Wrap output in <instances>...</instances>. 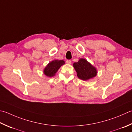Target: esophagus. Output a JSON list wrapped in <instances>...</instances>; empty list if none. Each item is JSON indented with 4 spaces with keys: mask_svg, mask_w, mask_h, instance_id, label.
I'll use <instances>...</instances> for the list:
<instances>
[{
    "mask_svg": "<svg viewBox=\"0 0 132 132\" xmlns=\"http://www.w3.org/2000/svg\"><path fill=\"white\" fill-rule=\"evenodd\" d=\"M66 63L68 64H71V61L70 60H67L66 61Z\"/></svg>",
    "mask_w": 132,
    "mask_h": 132,
    "instance_id": "obj_1",
    "label": "esophagus"
}]
</instances>
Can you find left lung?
Masks as SVG:
<instances>
[{
    "label": "left lung",
    "instance_id": "left-lung-1",
    "mask_svg": "<svg viewBox=\"0 0 132 132\" xmlns=\"http://www.w3.org/2000/svg\"><path fill=\"white\" fill-rule=\"evenodd\" d=\"M73 67L77 72V77L83 81L94 78L97 74L95 67L84 58H80L78 62L74 63Z\"/></svg>",
    "mask_w": 132,
    "mask_h": 132
}]
</instances>
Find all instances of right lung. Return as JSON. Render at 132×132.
Segmentation results:
<instances>
[{"label": "right lung", "mask_w": 132, "mask_h": 132, "mask_svg": "<svg viewBox=\"0 0 132 132\" xmlns=\"http://www.w3.org/2000/svg\"><path fill=\"white\" fill-rule=\"evenodd\" d=\"M65 63V62L63 60L52 61L49 62L43 70V73L48 77H52L55 76V74L58 71L59 69Z\"/></svg>", "instance_id": "1"}]
</instances>
